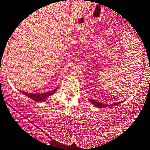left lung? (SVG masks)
<instances>
[{"mask_svg":"<svg viewBox=\"0 0 150 150\" xmlns=\"http://www.w3.org/2000/svg\"><path fill=\"white\" fill-rule=\"evenodd\" d=\"M89 101L91 102L94 106H96L97 108H105V107H111V106H114L116 105H118L120 104V103H121V102H118V103H113V104H110V105H108V104H104V103H100V102L96 101V100H89Z\"/></svg>","mask_w":150,"mask_h":150,"instance_id":"8db88e82","label":"left lung"}]
</instances>
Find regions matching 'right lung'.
Listing matches in <instances>:
<instances>
[{"label":"right lung","mask_w":150,"mask_h":150,"mask_svg":"<svg viewBox=\"0 0 150 150\" xmlns=\"http://www.w3.org/2000/svg\"><path fill=\"white\" fill-rule=\"evenodd\" d=\"M58 88H55V89L51 90L50 91H47L45 93H41V94H31V93H28V92H24V91H21L23 94H25V96H27L29 98L32 99L34 101L36 102H43L45 100H47L49 96L52 95V94H54L56 91H57Z\"/></svg>","instance_id":"obj_1"}]
</instances>
